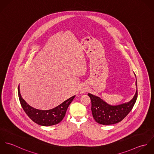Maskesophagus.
<instances>
[{
  "mask_svg": "<svg viewBox=\"0 0 154 154\" xmlns=\"http://www.w3.org/2000/svg\"><path fill=\"white\" fill-rule=\"evenodd\" d=\"M81 92H82V93H84L85 92V89L84 88H82L81 89Z\"/></svg>",
  "mask_w": 154,
  "mask_h": 154,
  "instance_id": "esophagus-1",
  "label": "esophagus"
}]
</instances>
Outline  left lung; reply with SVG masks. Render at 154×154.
I'll return each instance as SVG.
<instances>
[{
    "mask_svg": "<svg viewBox=\"0 0 154 154\" xmlns=\"http://www.w3.org/2000/svg\"><path fill=\"white\" fill-rule=\"evenodd\" d=\"M136 91L132 100L117 106L107 104L100 97L88 94L91 100V111L94 120L99 124L109 125L121 122L132 110L137 97V81Z\"/></svg>",
    "mask_w": 154,
    "mask_h": 154,
    "instance_id": "8db88e82",
    "label": "left lung"
}]
</instances>
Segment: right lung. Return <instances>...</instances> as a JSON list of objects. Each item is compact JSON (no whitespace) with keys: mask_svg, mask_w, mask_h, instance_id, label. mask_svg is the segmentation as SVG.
<instances>
[{"mask_svg":"<svg viewBox=\"0 0 154 154\" xmlns=\"http://www.w3.org/2000/svg\"><path fill=\"white\" fill-rule=\"evenodd\" d=\"M18 96L22 109L28 116L35 123L43 126L55 125L60 123L65 116L66 110L75 97L74 95L70 97L52 109L42 110L34 109L26 103L21 95L20 85L18 87Z\"/></svg>","mask_w":154,"mask_h":154,"instance_id":"add662e5","label":"right lung"}]
</instances>
